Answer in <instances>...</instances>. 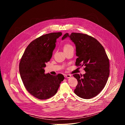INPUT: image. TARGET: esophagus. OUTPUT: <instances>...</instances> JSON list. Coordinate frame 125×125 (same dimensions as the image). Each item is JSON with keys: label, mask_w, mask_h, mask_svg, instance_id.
Masks as SVG:
<instances>
[{"label": "esophagus", "mask_w": 125, "mask_h": 125, "mask_svg": "<svg viewBox=\"0 0 125 125\" xmlns=\"http://www.w3.org/2000/svg\"><path fill=\"white\" fill-rule=\"evenodd\" d=\"M71 76L70 75H68V74H67V75H64V77H65V78H70Z\"/></svg>", "instance_id": "esophagus-1"}]
</instances>
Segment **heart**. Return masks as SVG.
<instances>
[{
  "instance_id": "1",
  "label": "heart",
  "mask_w": 125,
  "mask_h": 125,
  "mask_svg": "<svg viewBox=\"0 0 125 125\" xmlns=\"http://www.w3.org/2000/svg\"><path fill=\"white\" fill-rule=\"evenodd\" d=\"M71 49H74L73 47L69 43H67L64 46V48H63L64 51H66V50H69Z\"/></svg>"
}]
</instances>
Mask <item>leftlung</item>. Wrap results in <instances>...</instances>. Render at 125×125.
<instances>
[{"mask_svg":"<svg viewBox=\"0 0 125 125\" xmlns=\"http://www.w3.org/2000/svg\"><path fill=\"white\" fill-rule=\"evenodd\" d=\"M69 37L76 45L77 66H84L85 73L76 74L78 84L75 94L81 98L90 99L98 94L104 88L109 76V61L105 49L94 38L86 34L65 33L63 40Z\"/></svg>","mask_w":125,"mask_h":125,"instance_id":"obj_1","label":"left lung"}]
</instances>
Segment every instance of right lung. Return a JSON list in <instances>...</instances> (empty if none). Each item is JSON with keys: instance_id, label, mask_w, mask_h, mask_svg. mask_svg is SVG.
<instances>
[{"instance_id": "right-lung-1", "label": "right lung", "mask_w": 125, "mask_h": 125, "mask_svg": "<svg viewBox=\"0 0 125 125\" xmlns=\"http://www.w3.org/2000/svg\"><path fill=\"white\" fill-rule=\"evenodd\" d=\"M61 32L47 33L31 42L26 48L19 64L21 78L27 91L39 99H48L57 92L64 79L63 75L44 74Z\"/></svg>"}]
</instances>
